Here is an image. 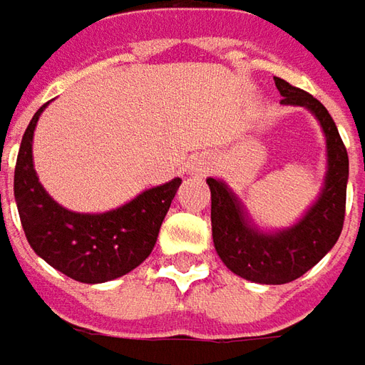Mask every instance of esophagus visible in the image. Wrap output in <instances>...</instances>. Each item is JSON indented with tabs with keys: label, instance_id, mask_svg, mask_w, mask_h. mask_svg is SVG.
Listing matches in <instances>:
<instances>
[{
	"label": "esophagus",
	"instance_id": "obj_1",
	"mask_svg": "<svg viewBox=\"0 0 365 365\" xmlns=\"http://www.w3.org/2000/svg\"><path fill=\"white\" fill-rule=\"evenodd\" d=\"M190 166V173H205V163L200 165V163H192V165H188Z\"/></svg>",
	"mask_w": 365,
	"mask_h": 365
}]
</instances>
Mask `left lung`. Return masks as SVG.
I'll return each mask as SVG.
<instances>
[{"instance_id": "obj_1", "label": "left lung", "mask_w": 365, "mask_h": 365, "mask_svg": "<svg viewBox=\"0 0 365 365\" xmlns=\"http://www.w3.org/2000/svg\"><path fill=\"white\" fill-rule=\"evenodd\" d=\"M281 104L303 106L319 120L327 146L324 188L309 211L283 231H261L251 222L243 202L222 180L207 178L211 188L212 243L221 261L247 281L281 285L302 277L336 245L346 217L349 160L334 118L325 106L289 82L275 78Z\"/></svg>"}]
</instances>
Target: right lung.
Returning a JSON list of instances; mask_svg holds the SVG:
<instances>
[{"label": "right lung", "instance_id": "obj_1", "mask_svg": "<svg viewBox=\"0 0 365 365\" xmlns=\"http://www.w3.org/2000/svg\"><path fill=\"white\" fill-rule=\"evenodd\" d=\"M43 104L24 132L14 195L28 243L48 265L80 283H104L130 273L153 253L160 225L180 187L173 178L108 212H74L46 192L34 168L31 140Z\"/></svg>", "mask_w": 365, "mask_h": 365}]
</instances>
